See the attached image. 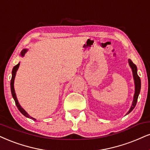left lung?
Here are the masks:
<instances>
[{"instance_id":"obj_1","label":"left lung","mask_w":150,"mask_h":150,"mask_svg":"<svg viewBox=\"0 0 150 150\" xmlns=\"http://www.w3.org/2000/svg\"><path fill=\"white\" fill-rule=\"evenodd\" d=\"M129 61V64L130 65V66H131V69H132L133 79H134V82H135V94H134V96H133V101L132 105H131V109L129 110V111L127 113V114H129V113H130L133 110V108H135V106H136V105L137 103V100H138L139 93H140V87H141V82H140V77H139L138 74H137L136 66L133 64L131 59H129V61Z\"/></svg>"}]
</instances>
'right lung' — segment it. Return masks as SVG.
Masks as SVG:
<instances>
[{
	"label": "right lung",
	"instance_id": "right-lung-1",
	"mask_svg": "<svg viewBox=\"0 0 150 150\" xmlns=\"http://www.w3.org/2000/svg\"><path fill=\"white\" fill-rule=\"evenodd\" d=\"M27 51V50H23L22 52H21V55L23 56L25 54V53H26ZM19 64H18L17 65H16L15 66H14L13 69H12V79H11V82H10V87H11V92H12V97H13L14 101H15V104L16 105H17V107L18 109H19V110L21 112L22 114L24 115L25 117H28V118L30 119H32V120H36L35 119L33 118V117H30L29 115H28V114H27V112L26 111L24 110L21 107V105H19V102H18L17 100V96H16V93L15 92H14V77H15V75H16V73H17V70H18V68H19Z\"/></svg>",
	"mask_w": 150,
	"mask_h": 150
}]
</instances>
